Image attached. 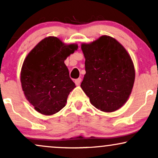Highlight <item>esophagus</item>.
Segmentation results:
<instances>
[{"label":"esophagus","instance_id":"34e87169","mask_svg":"<svg viewBox=\"0 0 158 158\" xmlns=\"http://www.w3.org/2000/svg\"><path fill=\"white\" fill-rule=\"evenodd\" d=\"M75 84L77 85H79L80 84H81V78H77V79H75Z\"/></svg>","mask_w":158,"mask_h":158}]
</instances>
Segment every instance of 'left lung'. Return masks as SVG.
<instances>
[{"mask_svg": "<svg viewBox=\"0 0 158 158\" xmlns=\"http://www.w3.org/2000/svg\"><path fill=\"white\" fill-rule=\"evenodd\" d=\"M85 74L81 88L95 108L113 112L127 100L135 81V69L127 50L115 39L102 36L83 44Z\"/></svg>", "mask_w": 158, "mask_h": 158, "instance_id": "8db88e82", "label": "left lung"}]
</instances>
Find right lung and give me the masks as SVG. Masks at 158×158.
I'll list each match as a JSON object with an SVG mask.
<instances>
[{"label":"right lung","instance_id":"1","mask_svg":"<svg viewBox=\"0 0 158 158\" xmlns=\"http://www.w3.org/2000/svg\"><path fill=\"white\" fill-rule=\"evenodd\" d=\"M77 48V44L65 45L50 36L27 56L21 70V84L26 99L38 112L52 115L65 106L75 84L64 60Z\"/></svg>","mask_w":158,"mask_h":158}]
</instances>
